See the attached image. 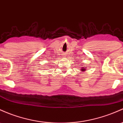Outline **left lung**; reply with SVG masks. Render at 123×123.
I'll list each match as a JSON object with an SVG mask.
<instances>
[{"instance_id":"obj_1","label":"left lung","mask_w":123,"mask_h":123,"mask_svg":"<svg viewBox=\"0 0 123 123\" xmlns=\"http://www.w3.org/2000/svg\"><path fill=\"white\" fill-rule=\"evenodd\" d=\"M86 66L85 67H82V68H81V72H82V73L83 72H84V71H86Z\"/></svg>"}]
</instances>
